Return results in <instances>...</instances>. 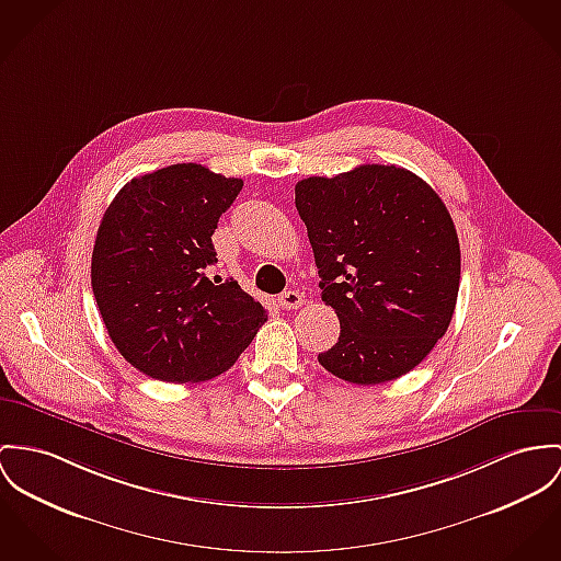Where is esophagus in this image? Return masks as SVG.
Here are the masks:
<instances>
[{"mask_svg":"<svg viewBox=\"0 0 561 561\" xmlns=\"http://www.w3.org/2000/svg\"><path fill=\"white\" fill-rule=\"evenodd\" d=\"M277 302L284 307V309H299L302 302V295L299 290H286L279 295Z\"/></svg>","mask_w":561,"mask_h":561,"instance_id":"34e87169","label":"esophagus"}]
</instances>
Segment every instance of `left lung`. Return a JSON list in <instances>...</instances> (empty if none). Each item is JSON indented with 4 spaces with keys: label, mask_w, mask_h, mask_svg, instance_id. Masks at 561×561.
<instances>
[{
    "label": "left lung",
    "mask_w": 561,
    "mask_h": 561,
    "mask_svg": "<svg viewBox=\"0 0 561 561\" xmlns=\"http://www.w3.org/2000/svg\"><path fill=\"white\" fill-rule=\"evenodd\" d=\"M295 203L322 301L342 327L337 344L318 354L320 365L358 387L401 378L455 313L461 250L446 205L421 176L392 164L307 176Z\"/></svg>",
    "instance_id": "1"
}]
</instances>
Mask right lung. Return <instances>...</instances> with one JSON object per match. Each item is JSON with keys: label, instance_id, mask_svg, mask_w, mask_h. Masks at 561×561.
<instances>
[{"label": "right lung", "instance_id": "1", "mask_svg": "<svg viewBox=\"0 0 561 561\" xmlns=\"http://www.w3.org/2000/svg\"><path fill=\"white\" fill-rule=\"evenodd\" d=\"M243 181L173 164L126 183L100 221L91 288L115 347L162 382H205L252 344L266 311L234 279L214 284L211 234Z\"/></svg>", "mask_w": 561, "mask_h": 561}]
</instances>
